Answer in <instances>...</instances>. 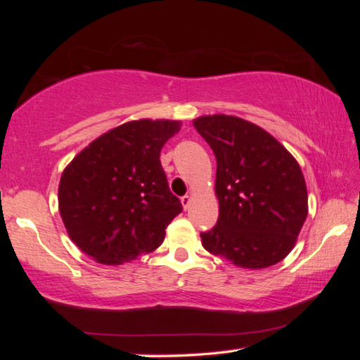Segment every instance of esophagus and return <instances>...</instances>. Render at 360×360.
Listing matches in <instances>:
<instances>
[{
    "mask_svg": "<svg viewBox=\"0 0 360 360\" xmlns=\"http://www.w3.org/2000/svg\"><path fill=\"white\" fill-rule=\"evenodd\" d=\"M181 203H182V206H184V210H188V206H191V203H192L191 195H184V197L181 198Z\"/></svg>",
    "mask_w": 360,
    "mask_h": 360,
    "instance_id": "1",
    "label": "esophagus"
}]
</instances>
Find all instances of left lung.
Masks as SVG:
<instances>
[{"label": "left lung", "mask_w": 360, "mask_h": 360, "mask_svg": "<svg viewBox=\"0 0 360 360\" xmlns=\"http://www.w3.org/2000/svg\"><path fill=\"white\" fill-rule=\"evenodd\" d=\"M217 160V224L200 233L203 248L231 264L260 270L281 262L308 216L300 165L275 136L235 115L193 119Z\"/></svg>", "instance_id": "obj_1"}]
</instances>
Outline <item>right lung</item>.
I'll return each mask as SVG.
<instances>
[{
    "label": "right lung",
    "mask_w": 360,
    "mask_h": 360,
    "mask_svg": "<svg viewBox=\"0 0 360 360\" xmlns=\"http://www.w3.org/2000/svg\"><path fill=\"white\" fill-rule=\"evenodd\" d=\"M181 120L139 119L103 133L63 169L58 210L71 241L103 265L149 254L182 211L160 150Z\"/></svg>",
    "instance_id": "right-lung-1"
}]
</instances>
